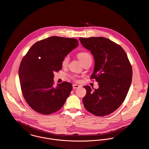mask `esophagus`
I'll return each instance as SVG.
<instances>
[{"instance_id":"1","label":"esophagus","mask_w":149,"mask_h":149,"mask_svg":"<svg viewBox=\"0 0 149 149\" xmlns=\"http://www.w3.org/2000/svg\"><path fill=\"white\" fill-rule=\"evenodd\" d=\"M72 87H73V89H77V88H78L79 87V85H77V84H73L72 85Z\"/></svg>"}]
</instances>
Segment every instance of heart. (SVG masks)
<instances>
[{
  "label": "heart",
  "mask_w": 149,
  "mask_h": 149,
  "mask_svg": "<svg viewBox=\"0 0 149 149\" xmlns=\"http://www.w3.org/2000/svg\"><path fill=\"white\" fill-rule=\"evenodd\" d=\"M78 57L79 58V60L81 61V63H83L84 61H85L86 60L88 59V58H91V55L87 53V52H80L78 54ZM69 59H70V57H69V56L68 55H67L65 56L64 58L63 59V61H62V65L63 66H66L68 63V61H69ZM72 78L74 80H77L76 79V77L75 75H73L72 76Z\"/></svg>",
  "instance_id": "b5f03b06"
}]
</instances>
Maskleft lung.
Here are the masks:
<instances>
[{"instance_id":"8db88e82","label":"left lung","mask_w":149,"mask_h":149,"mask_svg":"<svg viewBox=\"0 0 149 149\" xmlns=\"http://www.w3.org/2000/svg\"><path fill=\"white\" fill-rule=\"evenodd\" d=\"M79 39L94 57L91 78L99 82L97 89L84 86L86 90L82 99L84 107L95 116L108 115L119 108L126 97L132 78L131 64L122 47L108 38Z\"/></svg>"}]
</instances>
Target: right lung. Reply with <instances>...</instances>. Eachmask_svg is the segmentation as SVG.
<instances>
[{
    "instance_id": "right-lung-1",
    "label": "right lung",
    "mask_w": 149,
    "mask_h": 149,
    "mask_svg": "<svg viewBox=\"0 0 149 149\" xmlns=\"http://www.w3.org/2000/svg\"><path fill=\"white\" fill-rule=\"evenodd\" d=\"M78 45L77 39L52 36L34 44L23 57L19 70L22 94L34 111L49 115L64 105L72 89L68 82L54 85V72L62 69V61Z\"/></svg>"
}]
</instances>
